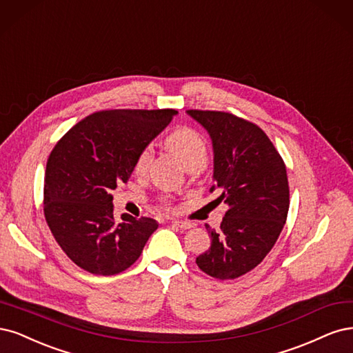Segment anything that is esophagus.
<instances>
[{
	"mask_svg": "<svg viewBox=\"0 0 353 353\" xmlns=\"http://www.w3.org/2000/svg\"><path fill=\"white\" fill-rule=\"evenodd\" d=\"M172 223H173V225L179 227V229H181V230H188V229H190V227H192V224H190V223H188V221H180V220H173Z\"/></svg>",
	"mask_w": 353,
	"mask_h": 353,
	"instance_id": "1",
	"label": "esophagus"
}]
</instances>
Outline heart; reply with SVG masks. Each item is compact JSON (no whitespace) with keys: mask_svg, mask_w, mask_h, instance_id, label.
Masks as SVG:
<instances>
[{"mask_svg":"<svg viewBox=\"0 0 353 353\" xmlns=\"http://www.w3.org/2000/svg\"><path fill=\"white\" fill-rule=\"evenodd\" d=\"M164 145L168 151H172L180 163L188 170H195L202 167L207 161V145L202 136L190 128H179L170 133L164 139ZM152 161V152L150 146H145L136 155L134 173L146 174Z\"/></svg>","mask_w":353,"mask_h":353,"instance_id":"obj_1","label":"heart"}]
</instances>
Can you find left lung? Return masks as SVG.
<instances>
[{"label":"left lung","mask_w":353,"mask_h":353,"mask_svg":"<svg viewBox=\"0 0 353 353\" xmlns=\"http://www.w3.org/2000/svg\"><path fill=\"white\" fill-rule=\"evenodd\" d=\"M188 114L210 133L211 192H219L217 201L229 207L220 230L207 225L211 246L196 264L214 279H237L267 256L286 223V165L256 124L223 111L189 110Z\"/></svg>","instance_id":"left-lung-1"}]
</instances>
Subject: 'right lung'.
<instances>
[{"mask_svg":"<svg viewBox=\"0 0 353 353\" xmlns=\"http://www.w3.org/2000/svg\"><path fill=\"white\" fill-rule=\"evenodd\" d=\"M177 114L174 110H107L79 121L50 154L43 214L76 265L97 276L128 270L158 229L152 219H114L111 192L126 183L136 155Z\"/></svg>","mask_w":353,"mask_h":353,"instance_id":"add662e5","label":"right lung"}]
</instances>
